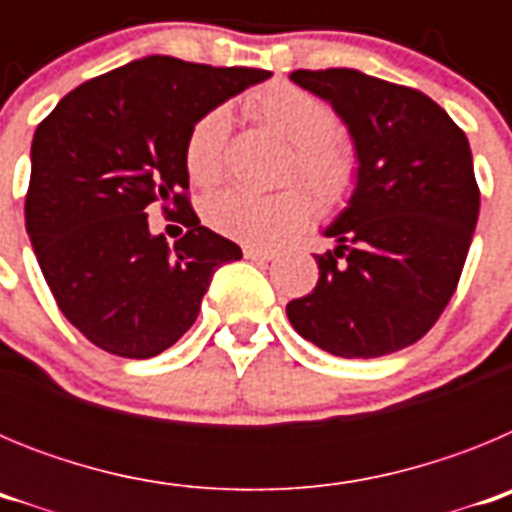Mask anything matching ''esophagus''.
Returning <instances> with one entry per match:
<instances>
[{
    "mask_svg": "<svg viewBox=\"0 0 512 512\" xmlns=\"http://www.w3.org/2000/svg\"><path fill=\"white\" fill-rule=\"evenodd\" d=\"M246 253V259L251 261H274L279 256L277 251H271V248H256V246H246L243 248Z\"/></svg>",
    "mask_w": 512,
    "mask_h": 512,
    "instance_id": "34e87169",
    "label": "esophagus"
}]
</instances>
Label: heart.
Listing matches in <instances>:
<instances>
[{"label":"heart","mask_w":512,"mask_h":512,"mask_svg":"<svg viewBox=\"0 0 512 512\" xmlns=\"http://www.w3.org/2000/svg\"><path fill=\"white\" fill-rule=\"evenodd\" d=\"M248 112L295 146L292 171L315 189L323 205H338L356 182V158L351 148L333 135L336 115L323 99L295 84H269L248 99ZM230 115L223 107L205 112L194 122L184 146V164L194 184L212 187L225 169ZM205 223L225 238L269 246L292 230L302 228L312 215V197L302 187L279 192L225 189L205 202Z\"/></svg>","instance_id":"b5f03b06"}]
</instances>
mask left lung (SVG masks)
I'll list each match as a JSON object with an SVG mask.
<instances>
[{
    "label": "left lung",
    "mask_w": 512,
    "mask_h": 512,
    "mask_svg": "<svg viewBox=\"0 0 512 512\" xmlns=\"http://www.w3.org/2000/svg\"><path fill=\"white\" fill-rule=\"evenodd\" d=\"M325 99L356 153L348 205L323 230L310 295L287 305L305 341L343 359H377L423 338L449 305L479 215L472 148L431 97L356 69L295 71Z\"/></svg>",
    "instance_id": "1"
}]
</instances>
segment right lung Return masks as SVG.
<instances>
[{"label":"right lung","instance_id":"1","mask_svg":"<svg viewBox=\"0 0 512 512\" xmlns=\"http://www.w3.org/2000/svg\"><path fill=\"white\" fill-rule=\"evenodd\" d=\"M269 76L146 56L84 81L38 125L25 228L58 307L94 346L158 356L194 325L217 266L243 256L189 207L184 146L205 112ZM153 201L180 207L188 235L174 247L147 230Z\"/></svg>","mask_w":512,"mask_h":512}]
</instances>
